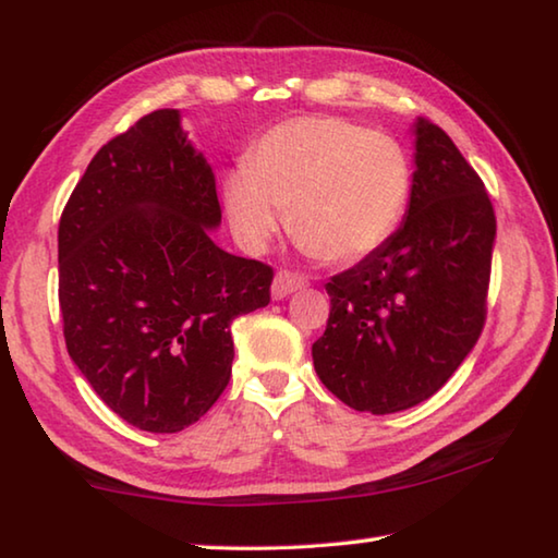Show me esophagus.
<instances>
[{
	"instance_id": "obj_1",
	"label": "esophagus",
	"mask_w": 558,
	"mask_h": 558,
	"mask_svg": "<svg viewBox=\"0 0 558 558\" xmlns=\"http://www.w3.org/2000/svg\"><path fill=\"white\" fill-rule=\"evenodd\" d=\"M307 286V280L298 276V272H290V270H280L276 278H272V286H270V295L272 300H282L288 298L290 292L302 290Z\"/></svg>"
}]
</instances>
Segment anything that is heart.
I'll list each match as a JSON object with an SVG mask.
<instances>
[{
  "mask_svg": "<svg viewBox=\"0 0 558 558\" xmlns=\"http://www.w3.org/2000/svg\"><path fill=\"white\" fill-rule=\"evenodd\" d=\"M411 194L399 143L339 118H300L268 130L248 165L226 177L231 229L251 251L266 248L290 209L302 248L327 263H352L389 239Z\"/></svg>",
  "mask_w": 558,
  "mask_h": 558,
  "instance_id": "obj_1",
  "label": "heart"
}]
</instances>
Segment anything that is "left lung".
<instances>
[{"label":"left lung","instance_id":"left-lung-1","mask_svg":"<svg viewBox=\"0 0 558 558\" xmlns=\"http://www.w3.org/2000/svg\"><path fill=\"white\" fill-rule=\"evenodd\" d=\"M401 229L327 282L315 372L354 411L396 413L430 399L462 364L487 315L497 233L483 179L456 143L418 118Z\"/></svg>","mask_w":558,"mask_h":558}]
</instances>
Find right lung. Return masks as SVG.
Returning <instances> with one entry per match:
<instances>
[{
	"label": "right lung",
	"instance_id": "add662e5",
	"mask_svg": "<svg viewBox=\"0 0 558 558\" xmlns=\"http://www.w3.org/2000/svg\"><path fill=\"white\" fill-rule=\"evenodd\" d=\"M219 223L211 167L172 108L102 145L61 214L65 349L140 430L199 421L231 379V323L270 302L272 268L219 248Z\"/></svg>",
	"mask_w": 558,
	"mask_h": 558
}]
</instances>
